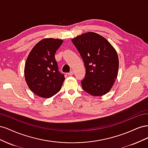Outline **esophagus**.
<instances>
[{
  "instance_id": "esophagus-1",
  "label": "esophagus",
  "mask_w": 148,
  "mask_h": 148,
  "mask_svg": "<svg viewBox=\"0 0 148 148\" xmlns=\"http://www.w3.org/2000/svg\"><path fill=\"white\" fill-rule=\"evenodd\" d=\"M73 74H74V71L73 70H71V71H70V72L68 73V75L69 76H71V75H73Z\"/></svg>"
}]
</instances>
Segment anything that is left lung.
I'll list each match as a JSON object with an SVG mask.
<instances>
[{"label": "left lung", "mask_w": 148, "mask_h": 148, "mask_svg": "<svg viewBox=\"0 0 148 148\" xmlns=\"http://www.w3.org/2000/svg\"><path fill=\"white\" fill-rule=\"evenodd\" d=\"M84 62V90L94 96L106 95L117 77L119 57L115 49L102 36L88 32L71 40Z\"/></svg>", "instance_id": "8db88e82"}]
</instances>
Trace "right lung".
I'll return each mask as SVG.
<instances>
[{"instance_id": "add662e5", "label": "right lung", "mask_w": 148, "mask_h": 148, "mask_svg": "<svg viewBox=\"0 0 148 148\" xmlns=\"http://www.w3.org/2000/svg\"><path fill=\"white\" fill-rule=\"evenodd\" d=\"M62 43L61 39H42L34 46L26 60V82L31 91L41 97L49 98L55 95L60 90L65 80L55 59L56 52Z\"/></svg>"}]
</instances>
